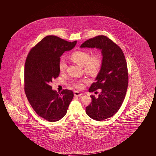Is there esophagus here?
<instances>
[{
	"instance_id": "1",
	"label": "esophagus",
	"mask_w": 156,
	"mask_h": 156,
	"mask_svg": "<svg viewBox=\"0 0 156 156\" xmlns=\"http://www.w3.org/2000/svg\"><path fill=\"white\" fill-rule=\"evenodd\" d=\"M74 95L75 97H81L82 95H83V94L78 91H75Z\"/></svg>"
}]
</instances>
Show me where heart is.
<instances>
[{
    "instance_id": "obj_1",
    "label": "heart",
    "mask_w": 156,
    "mask_h": 156,
    "mask_svg": "<svg viewBox=\"0 0 156 156\" xmlns=\"http://www.w3.org/2000/svg\"><path fill=\"white\" fill-rule=\"evenodd\" d=\"M71 59L75 63L82 66L83 70L87 74L94 75L100 70L102 64V60L100 54H94L90 55V52L87 51H76L71 55ZM67 68V61L64 57H61L59 61V71L62 73L66 72ZM86 80H74L69 83V85L75 89L80 90L84 85Z\"/></svg>"
}]
</instances>
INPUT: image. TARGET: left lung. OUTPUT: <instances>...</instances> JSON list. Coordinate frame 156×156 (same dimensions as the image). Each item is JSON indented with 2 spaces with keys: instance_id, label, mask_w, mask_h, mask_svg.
Here are the masks:
<instances>
[{
  "instance_id": "8db88e82",
  "label": "left lung",
  "mask_w": 156,
  "mask_h": 156,
  "mask_svg": "<svg viewBox=\"0 0 156 156\" xmlns=\"http://www.w3.org/2000/svg\"><path fill=\"white\" fill-rule=\"evenodd\" d=\"M101 50L102 64L89 89V92L101 89L98 98L90 95L92 102L86 108L90 118L102 121L113 116L124 101L128 86V70L123 52L119 45L105 36H98L85 41L81 48Z\"/></svg>"
}]
</instances>
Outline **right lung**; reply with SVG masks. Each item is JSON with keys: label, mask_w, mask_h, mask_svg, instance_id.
I'll list each match as a JSON object with an SVG mask.
<instances>
[{"label": "right lung", "mask_w": 156, "mask_h": 156, "mask_svg": "<svg viewBox=\"0 0 156 156\" xmlns=\"http://www.w3.org/2000/svg\"><path fill=\"white\" fill-rule=\"evenodd\" d=\"M76 41L68 42L55 36L43 38L32 48L24 66V91L34 111L38 116L54 122L67 113L74 93L64 89L61 93L50 85L59 74V61L62 54L72 50Z\"/></svg>", "instance_id": "obj_1"}]
</instances>
